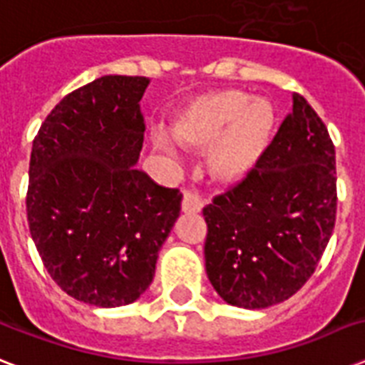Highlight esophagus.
I'll list each match as a JSON object with an SVG mask.
<instances>
[{
  "instance_id": "obj_1",
  "label": "esophagus",
  "mask_w": 365,
  "mask_h": 365,
  "mask_svg": "<svg viewBox=\"0 0 365 365\" xmlns=\"http://www.w3.org/2000/svg\"><path fill=\"white\" fill-rule=\"evenodd\" d=\"M200 210H202V199H200L199 195L185 191L182 200V212H185V214H197Z\"/></svg>"
}]
</instances>
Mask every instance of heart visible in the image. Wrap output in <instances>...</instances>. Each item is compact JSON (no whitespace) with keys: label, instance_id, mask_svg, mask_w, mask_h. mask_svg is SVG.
Returning <instances> with one entry per match:
<instances>
[{"label":"heart","instance_id":"obj_1","mask_svg":"<svg viewBox=\"0 0 365 365\" xmlns=\"http://www.w3.org/2000/svg\"><path fill=\"white\" fill-rule=\"evenodd\" d=\"M274 126L269 100L223 88L195 98L178 115L172 132L180 143L193 149L210 148L208 170L220 183H239L265 157ZM166 148L165 140H157Z\"/></svg>","mask_w":365,"mask_h":365}]
</instances>
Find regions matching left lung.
Here are the masks:
<instances>
[{"mask_svg": "<svg viewBox=\"0 0 365 365\" xmlns=\"http://www.w3.org/2000/svg\"><path fill=\"white\" fill-rule=\"evenodd\" d=\"M337 210L335 148L301 94L246 180L205 206L206 274L229 305L265 309L311 278Z\"/></svg>", "mask_w": 365, "mask_h": 365, "instance_id": "left-lung-1", "label": "left lung"}]
</instances>
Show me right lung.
I'll return each instance as SVG.
<instances>
[{"instance_id":"obj_1","label":"right lung","mask_w":365,"mask_h":365,"mask_svg":"<svg viewBox=\"0 0 365 365\" xmlns=\"http://www.w3.org/2000/svg\"><path fill=\"white\" fill-rule=\"evenodd\" d=\"M148 77L104 76L60 100L30 157L28 225L53 280L94 307L136 301L153 280L182 193L136 163Z\"/></svg>"}]
</instances>
